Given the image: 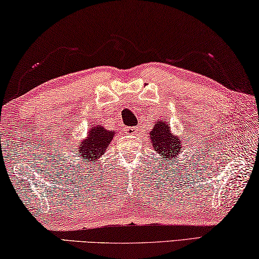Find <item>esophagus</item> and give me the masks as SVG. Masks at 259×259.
<instances>
[{"label":"esophagus","instance_id":"34e87169","mask_svg":"<svg viewBox=\"0 0 259 259\" xmlns=\"http://www.w3.org/2000/svg\"><path fill=\"white\" fill-rule=\"evenodd\" d=\"M126 131H127V133H128V134L134 135V134H138L139 128H138V127H127Z\"/></svg>","mask_w":259,"mask_h":259}]
</instances>
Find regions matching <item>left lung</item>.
I'll use <instances>...</instances> for the list:
<instances>
[{
	"label": "left lung",
	"mask_w": 259,
	"mask_h": 259,
	"mask_svg": "<svg viewBox=\"0 0 259 259\" xmlns=\"http://www.w3.org/2000/svg\"><path fill=\"white\" fill-rule=\"evenodd\" d=\"M150 140L156 154L160 156L162 163L173 162L182 150L181 140L173 135L165 121H157L150 132ZM163 157L162 158L161 156Z\"/></svg>",
	"instance_id": "8db88e82"
}]
</instances>
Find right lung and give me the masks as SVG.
Listing matches in <instances>:
<instances>
[{"instance_id":"add662e5","label":"right lung","mask_w":259,"mask_h":259,"mask_svg":"<svg viewBox=\"0 0 259 259\" xmlns=\"http://www.w3.org/2000/svg\"><path fill=\"white\" fill-rule=\"evenodd\" d=\"M114 132L105 130L100 125L94 126L88 132V137L83 140L78 148V152L82 156L84 163H94L96 159L105 154V149L109 147L110 141H112Z\"/></svg>"}]
</instances>
